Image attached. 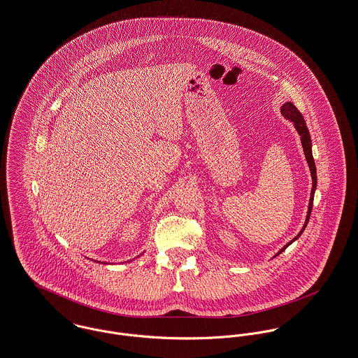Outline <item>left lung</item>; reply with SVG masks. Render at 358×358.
I'll use <instances>...</instances> for the list:
<instances>
[{
	"instance_id": "obj_1",
	"label": "left lung",
	"mask_w": 358,
	"mask_h": 358,
	"mask_svg": "<svg viewBox=\"0 0 358 358\" xmlns=\"http://www.w3.org/2000/svg\"><path fill=\"white\" fill-rule=\"evenodd\" d=\"M282 115L289 120L290 122L294 124L299 135L301 136V144H303V154H305V158H306V162L309 165V170H310V176H312V191H310V199H309V207H308V215H306V220L303 223V227L301 229V231L290 241L287 243L285 247L282 248L275 256H278L279 253H282L286 248L289 247L293 241H296L301 234H303L306 224H308V220L310 217V211H312V206H313V196H315V189H316V184H317V177H316V166H315V161H313V155H312V141H310V135H309V131L306 128V124H305V120H303V114L299 111V109L292 103V102H286L282 109H280Z\"/></svg>"
}]
</instances>
